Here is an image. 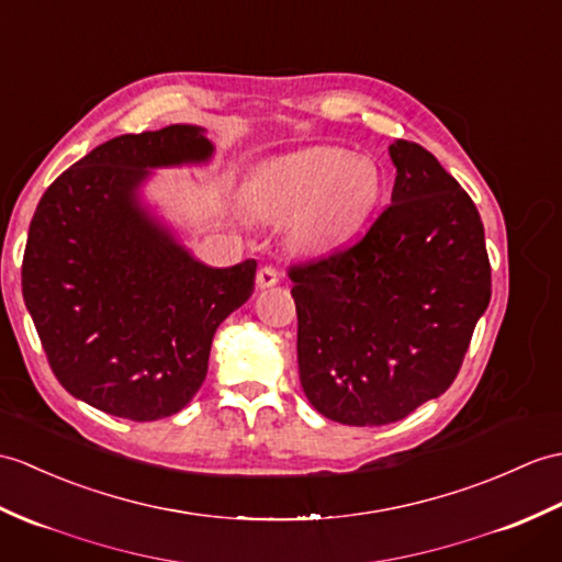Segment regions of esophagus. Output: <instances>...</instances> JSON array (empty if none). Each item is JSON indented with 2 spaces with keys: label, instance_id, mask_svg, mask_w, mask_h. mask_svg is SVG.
Segmentation results:
<instances>
[{
  "label": "esophagus",
  "instance_id": "1",
  "mask_svg": "<svg viewBox=\"0 0 562 562\" xmlns=\"http://www.w3.org/2000/svg\"><path fill=\"white\" fill-rule=\"evenodd\" d=\"M280 282V272L272 266H263L256 272V286L258 290H268V286H276Z\"/></svg>",
  "mask_w": 562,
  "mask_h": 562
}]
</instances>
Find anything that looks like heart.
<instances>
[{
    "instance_id": "obj_1",
    "label": "heart",
    "mask_w": 562,
    "mask_h": 562,
    "mask_svg": "<svg viewBox=\"0 0 562 562\" xmlns=\"http://www.w3.org/2000/svg\"><path fill=\"white\" fill-rule=\"evenodd\" d=\"M381 191V167L369 155L313 146L260 165L246 181L244 203L260 222H284L292 251L318 256L361 232Z\"/></svg>"
}]
</instances>
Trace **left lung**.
I'll list each match as a JSON object with an SVG mask.
<instances>
[{"label": "left lung", "instance_id": "1", "mask_svg": "<svg viewBox=\"0 0 562 562\" xmlns=\"http://www.w3.org/2000/svg\"><path fill=\"white\" fill-rule=\"evenodd\" d=\"M393 199L359 244L294 266L299 381L328 419L383 426L452 385L491 302L474 201L419 143L390 146Z\"/></svg>", "mask_w": 562, "mask_h": 562}]
</instances>
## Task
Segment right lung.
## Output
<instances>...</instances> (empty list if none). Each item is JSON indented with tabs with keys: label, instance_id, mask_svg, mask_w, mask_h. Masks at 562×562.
I'll list each match as a JSON object with an SVG mask.
<instances>
[{
	"label": "right lung",
	"instance_id": "right-lung-1",
	"mask_svg": "<svg viewBox=\"0 0 562 562\" xmlns=\"http://www.w3.org/2000/svg\"><path fill=\"white\" fill-rule=\"evenodd\" d=\"M205 128L116 136L52 181L31 220L23 302L57 381L104 414L181 412L207 373L213 335L254 292L256 260H195L143 203L153 169L205 165Z\"/></svg>",
	"mask_w": 562,
	"mask_h": 562
}]
</instances>
